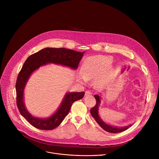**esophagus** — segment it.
Returning a JSON list of instances; mask_svg holds the SVG:
<instances>
[{
  "label": "esophagus",
  "instance_id": "esophagus-1",
  "mask_svg": "<svg viewBox=\"0 0 159 159\" xmlns=\"http://www.w3.org/2000/svg\"><path fill=\"white\" fill-rule=\"evenodd\" d=\"M85 96H90L92 95V93L90 91V90H86L85 91Z\"/></svg>",
  "mask_w": 159,
  "mask_h": 159
}]
</instances>
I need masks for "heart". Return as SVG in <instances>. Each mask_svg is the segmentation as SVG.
Returning <instances> with one entry per match:
<instances>
[{
  "mask_svg": "<svg viewBox=\"0 0 159 159\" xmlns=\"http://www.w3.org/2000/svg\"><path fill=\"white\" fill-rule=\"evenodd\" d=\"M110 58L101 55L87 58L82 66V79L84 80H90L100 75L110 63Z\"/></svg>",
  "mask_w": 159,
  "mask_h": 159,
  "instance_id": "heart-1",
  "label": "heart"
}]
</instances>
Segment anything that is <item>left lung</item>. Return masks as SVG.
Masks as SVG:
<instances>
[{"label": "left lung", "instance_id": "1", "mask_svg": "<svg viewBox=\"0 0 159 159\" xmlns=\"http://www.w3.org/2000/svg\"><path fill=\"white\" fill-rule=\"evenodd\" d=\"M95 99H96V106L93 107L91 109H90V114H91L92 116L95 119L96 121L98 123V125L106 131L109 132V133H120L121 131H123L126 129H127L128 128H129L131 125L126 126L124 127H118L116 126H112L107 124L105 123L99 116V106L101 104V96H98L96 94L94 96Z\"/></svg>", "mask_w": 159, "mask_h": 159}]
</instances>
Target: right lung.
<instances>
[{
	"instance_id": "add662e5",
	"label": "right lung",
	"mask_w": 159,
	"mask_h": 159,
	"mask_svg": "<svg viewBox=\"0 0 159 159\" xmlns=\"http://www.w3.org/2000/svg\"><path fill=\"white\" fill-rule=\"evenodd\" d=\"M85 52H78L63 48H45L30 56L25 62L17 76L16 89L17 106L21 115L31 125L43 130L55 128L69 114L70 107L75 101L83 98L84 92H68L57 111L48 118H40L33 116L28 111L24 100V92L27 82L36 70L41 66L53 63L76 70Z\"/></svg>"
}]
</instances>
